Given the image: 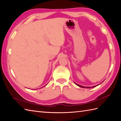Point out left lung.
I'll list each match as a JSON object with an SVG mask.
<instances>
[{"label": "left lung", "instance_id": "obj_1", "mask_svg": "<svg viewBox=\"0 0 121 121\" xmlns=\"http://www.w3.org/2000/svg\"><path fill=\"white\" fill-rule=\"evenodd\" d=\"M74 83H75V82H74ZM75 84L77 86H78L80 87H82V88H93V87H96L97 86L99 85V84H98V85H96V86H92V87H85V86H82V85H78V84H76V83H75Z\"/></svg>", "mask_w": 121, "mask_h": 121}]
</instances>
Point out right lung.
<instances>
[{
  "mask_svg": "<svg viewBox=\"0 0 121 121\" xmlns=\"http://www.w3.org/2000/svg\"><path fill=\"white\" fill-rule=\"evenodd\" d=\"M46 85H47V84H46Z\"/></svg>",
  "mask_w": 121,
  "mask_h": 121,
  "instance_id": "1",
  "label": "right lung"
}]
</instances>
